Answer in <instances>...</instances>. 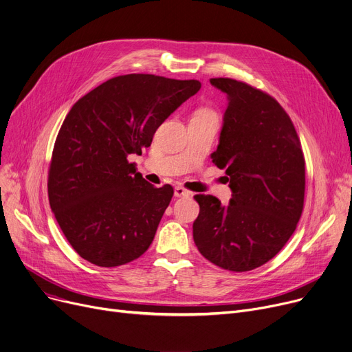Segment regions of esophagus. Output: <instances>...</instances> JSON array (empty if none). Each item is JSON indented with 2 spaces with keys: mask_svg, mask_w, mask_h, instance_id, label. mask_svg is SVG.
I'll list each match as a JSON object with an SVG mask.
<instances>
[{
  "mask_svg": "<svg viewBox=\"0 0 352 352\" xmlns=\"http://www.w3.org/2000/svg\"><path fill=\"white\" fill-rule=\"evenodd\" d=\"M188 195H190V191H186L185 188H182V186H175L174 197L181 198V197H188Z\"/></svg>",
  "mask_w": 352,
  "mask_h": 352,
  "instance_id": "obj_1",
  "label": "esophagus"
}]
</instances>
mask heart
Returning <instances> with one entry per match:
<instances>
[{
  "label": "heart",
  "mask_w": 352,
  "mask_h": 352,
  "mask_svg": "<svg viewBox=\"0 0 352 352\" xmlns=\"http://www.w3.org/2000/svg\"><path fill=\"white\" fill-rule=\"evenodd\" d=\"M195 116H197V117H215L214 113L210 111V110H208V109H201V110H198V111L195 113Z\"/></svg>",
  "instance_id": "b5f03b06"
}]
</instances>
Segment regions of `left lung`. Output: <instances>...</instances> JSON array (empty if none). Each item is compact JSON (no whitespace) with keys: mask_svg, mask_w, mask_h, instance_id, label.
Returning <instances> with one entry per match:
<instances>
[{"mask_svg":"<svg viewBox=\"0 0 352 352\" xmlns=\"http://www.w3.org/2000/svg\"><path fill=\"white\" fill-rule=\"evenodd\" d=\"M228 107L212 162L226 170L232 198L195 195L194 242L214 265L248 272L274 257L301 217L306 168L296 129L272 96L229 78L210 79Z\"/></svg>","mask_w":352,"mask_h":352,"instance_id":"1","label":"left lung"}]
</instances>
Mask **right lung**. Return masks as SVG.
<instances>
[{
  "instance_id": "1",
  "label": "right lung",
  "mask_w": 352,
  "mask_h": 352,
  "mask_svg": "<svg viewBox=\"0 0 352 352\" xmlns=\"http://www.w3.org/2000/svg\"><path fill=\"white\" fill-rule=\"evenodd\" d=\"M201 82L131 74L102 83L67 113L48 178L52 212L85 261L114 267L142 256L174 195L137 173L129 155L150 147L155 130Z\"/></svg>"
}]
</instances>
